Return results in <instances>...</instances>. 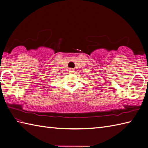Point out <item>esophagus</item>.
Wrapping results in <instances>:
<instances>
[{
	"mask_svg": "<svg viewBox=\"0 0 148 148\" xmlns=\"http://www.w3.org/2000/svg\"><path fill=\"white\" fill-rule=\"evenodd\" d=\"M69 73H73V72H74V70L73 69H69Z\"/></svg>",
	"mask_w": 148,
	"mask_h": 148,
	"instance_id": "34e87169",
	"label": "esophagus"
}]
</instances>
